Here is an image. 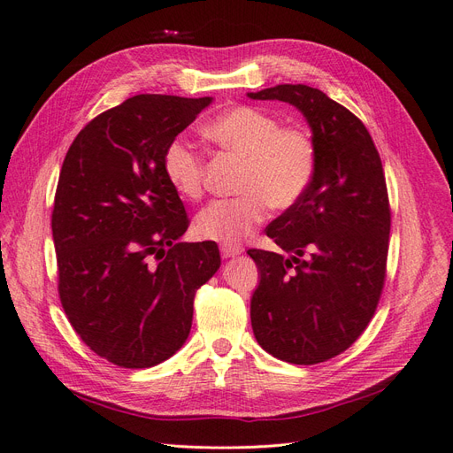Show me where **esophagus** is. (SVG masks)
<instances>
[{"instance_id": "1", "label": "esophagus", "mask_w": 453, "mask_h": 453, "mask_svg": "<svg viewBox=\"0 0 453 453\" xmlns=\"http://www.w3.org/2000/svg\"><path fill=\"white\" fill-rule=\"evenodd\" d=\"M221 255H223V258H230V257H236V255H240L243 250L240 248V245H228V243H223L221 248Z\"/></svg>"}]
</instances>
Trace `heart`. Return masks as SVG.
Wrapping results in <instances>:
<instances>
[{
    "label": "heart",
    "mask_w": 453,
    "mask_h": 453,
    "mask_svg": "<svg viewBox=\"0 0 453 453\" xmlns=\"http://www.w3.org/2000/svg\"><path fill=\"white\" fill-rule=\"evenodd\" d=\"M223 153L242 158L238 198L215 200L203 208L195 230L203 240L238 243L263 223L270 203L287 210L304 196L318 170V145L310 130L281 127L278 117L253 105L225 109L203 128ZM162 172L170 187L187 200L203 193V158L181 138L162 155Z\"/></svg>",
    "instance_id": "heart-1"
}]
</instances>
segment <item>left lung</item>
<instances>
[{"label": "left lung", "instance_id": "8db88e82", "mask_svg": "<svg viewBox=\"0 0 453 453\" xmlns=\"http://www.w3.org/2000/svg\"><path fill=\"white\" fill-rule=\"evenodd\" d=\"M248 96L295 105L318 145L304 196L266 228L289 257L248 251L260 272L253 334L281 361L323 363L346 351L376 311L391 228L386 175L363 122L325 92L278 85Z\"/></svg>", "mask_w": 453, "mask_h": 453}]
</instances>
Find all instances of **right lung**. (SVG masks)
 <instances>
[{
	"instance_id": "add662e5",
	"label": "right lung",
	"mask_w": 453,
	"mask_h": 453,
	"mask_svg": "<svg viewBox=\"0 0 453 453\" xmlns=\"http://www.w3.org/2000/svg\"><path fill=\"white\" fill-rule=\"evenodd\" d=\"M213 98L138 94L92 119L64 158L52 238L62 308L81 340L122 368L181 349L200 287L221 266L188 226L162 155Z\"/></svg>"
}]
</instances>
